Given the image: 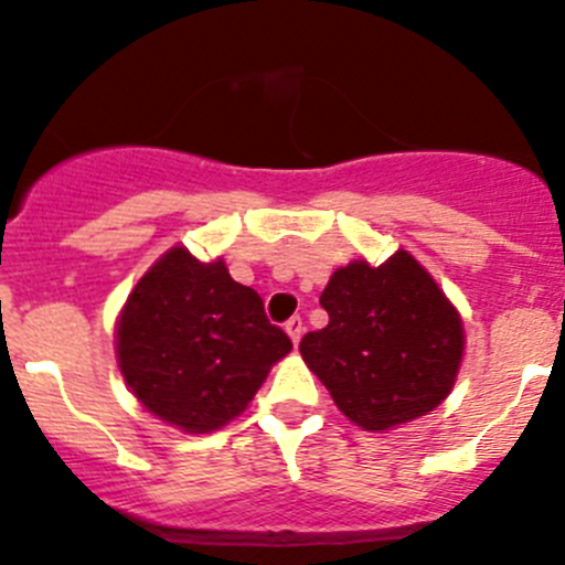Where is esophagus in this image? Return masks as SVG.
Wrapping results in <instances>:
<instances>
[{
    "mask_svg": "<svg viewBox=\"0 0 565 565\" xmlns=\"http://www.w3.org/2000/svg\"><path fill=\"white\" fill-rule=\"evenodd\" d=\"M284 330H287V335L292 338V343H295V347H298L300 338H302V330H306V328H302V319L300 317H292L287 324H284Z\"/></svg>",
    "mask_w": 565,
    "mask_h": 565,
    "instance_id": "esophagus-1",
    "label": "esophagus"
}]
</instances>
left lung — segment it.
<instances>
[{"mask_svg": "<svg viewBox=\"0 0 565 565\" xmlns=\"http://www.w3.org/2000/svg\"><path fill=\"white\" fill-rule=\"evenodd\" d=\"M319 302L330 322L302 338L300 354L362 430L425 417L452 392L466 330L412 254L401 248L376 267L367 259L338 267Z\"/></svg>", "mask_w": 565, "mask_h": 565, "instance_id": "8db88e82", "label": "left lung"}]
</instances>
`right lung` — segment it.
<instances>
[{"instance_id":"1","label":"right lung","mask_w":565,"mask_h":565,"mask_svg":"<svg viewBox=\"0 0 565 565\" xmlns=\"http://www.w3.org/2000/svg\"><path fill=\"white\" fill-rule=\"evenodd\" d=\"M292 352L263 298L233 281L224 259L164 252L116 322L121 376L146 412L183 433H213L246 412L270 367Z\"/></svg>"}]
</instances>
